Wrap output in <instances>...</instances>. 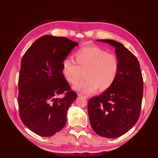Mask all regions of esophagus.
<instances>
[{
	"label": "esophagus",
	"mask_w": 158,
	"mask_h": 158,
	"mask_svg": "<svg viewBox=\"0 0 158 158\" xmlns=\"http://www.w3.org/2000/svg\"><path fill=\"white\" fill-rule=\"evenodd\" d=\"M78 96L82 97V98H84L85 99H88V96H86V95H81V94H78Z\"/></svg>",
	"instance_id": "obj_1"
}]
</instances>
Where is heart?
<instances>
[{"instance_id":"obj_1","label":"heart","mask_w":158,"mask_h":158,"mask_svg":"<svg viewBox=\"0 0 158 158\" xmlns=\"http://www.w3.org/2000/svg\"><path fill=\"white\" fill-rule=\"evenodd\" d=\"M75 60L65 59L62 70L66 81L73 85L77 84L85 73V79L74 87L78 92L89 94L98 89L104 92L115 82L119 62L114 55L96 46H88L76 52Z\"/></svg>"}]
</instances>
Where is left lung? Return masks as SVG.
I'll return each mask as SVG.
<instances>
[{
	"label": "left lung",
	"instance_id": "obj_1",
	"mask_svg": "<svg viewBox=\"0 0 158 158\" xmlns=\"http://www.w3.org/2000/svg\"><path fill=\"white\" fill-rule=\"evenodd\" d=\"M97 41L114 47L119 69L112 86L89 99L88 112L95 133L105 138H115L125 135L139 118L143 78L137 58L121 43L111 40Z\"/></svg>",
	"mask_w": 158,
	"mask_h": 158
}]
</instances>
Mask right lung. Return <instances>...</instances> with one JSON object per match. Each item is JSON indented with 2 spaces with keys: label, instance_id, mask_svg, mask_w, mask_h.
<instances>
[{
  "label": "right lung",
  "instance_id": "add662e5",
  "mask_svg": "<svg viewBox=\"0 0 158 158\" xmlns=\"http://www.w3.org/2000/svg\"><path fill=\"white\" fill-rule=\"evenodd\" d=\"M78 43L64 37L44 35L23 55L18 79V103L22 123L36 135L48 137L60 131L77 98L62 70L63 61ZM65 94L63 98L56 97Z\"/></svg>",
  "mask_w": 158,
  "mask_h": 158
}]
</instances>
